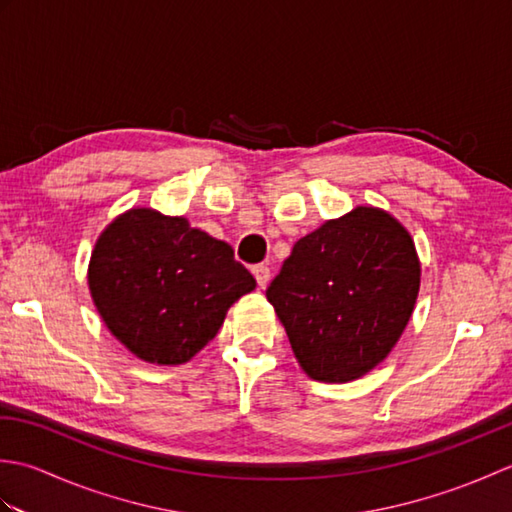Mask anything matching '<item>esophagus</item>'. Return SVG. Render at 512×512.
I'll list each match as a JSON object with an SVG mask.
<instances>
[{
    "label": "esophagus",
    "instance_id": "1",
    "mask_svg": "<svg viewBox=\"0 0 512 512\" xmlns=\"http://www.w3.org/2000/svg\"><path fill=\"white\" fill-rule=\"evenodd\" d=\"M253 275H255V279H257L259 288H266V286H268V281H270V268H268V266H264V264L255 266V268H253Z\"/></svg>",
    "mask_w": 512,
    "mask_h": 512
}]
</instances>
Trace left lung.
<instances>
[{
    "mask_svg": "<svg viewBox=\"0 0 512 512\" xmlns=\"http://www.w3.org/2000/svg\"><path fill=\"white\" fill-rule=\"evenodd\" d=\"M418 290L407 228L378 206H356L299 239L266 297L303 372L350 383L394 350Z\"/></svg>",
    "mask_w": 512,
    "mask_h": 512,
    "instance_id": "1",
    "label": "left lung"
}]
</instances>
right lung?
I'll return each instance as SVG.
<instances>
[{"label": "right lung", "mask_w": 512, "mask_h": 512, "mask_svg": "<svg viewBox=\"0 0 512 512\" xmlns=\"http://www.w3.org/2000/svg\"><path fill=\"white\" fill-rule=\"evenodd\" d=\"M88 286L118 343L145 363L191 361L257 281L222 239L187 217L136 206L103 228Z\"/></svg>", "instance_id": "obj_1"}]
</instances>
